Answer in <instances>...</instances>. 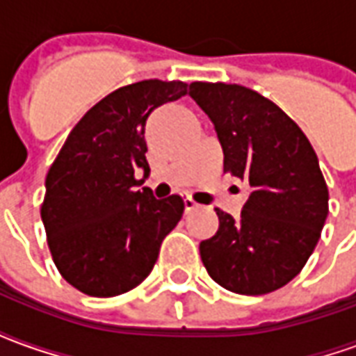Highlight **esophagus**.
Wrapping results in <instances>:
<instances>
[{
  "label": "esophagus",
  "instance_id": "obj_1",
  "mask_svg": "<svg viewBox=\"0 0 356 356\" xmlns=\"http://www.w3.org/2000/svg\"><path fill=\"white\" fill-rule=\"evenodd\" d=\"M198 208V204L191 198V196H185V209L186 211H193V209Z\"/></svg>",
  "mask_w": 356,
  "mask_h": 356
}]
</instances>
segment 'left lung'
<instances>
[{
  "instance_id": "1",
  "label": "left lung",
  "mask_w": 356,
  "mask_h": 356,
  "mask_svg": "<svg viewBox=\"0 0 356 356\" xmlns=\"http://www.w3.org/2000/svg\"><path fill=\"white\" fill-rule=\"evenodd\" d=\"M188 95L216 125L225 171L252 194L238 219L216 208L219 231L200 242L209 276L225 290L263 296L301 273L328 217V186L299 125L257 91L193 81Z\"/></svg>"
}]
</instances>
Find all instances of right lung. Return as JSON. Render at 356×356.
Segmentation results:
<instances>
[{
    "label": "right lung",
    "mask_w": 356,
    "mask_h": 356,
    "mask_svg": "<svg viewBox=\"0 0 356 356\" xmlns=\"http://www.w3.org/2000/svg\"><path fill=\"white\" fill-rule=\"evenodd\" d=\"M183 81L143 80L86 112L45 177L42 221L58 273L76 290L112 298L139 286L163 238L181 221L179 194L156 200L135 171H150L145 125L160 104L186 95Z\"/></svg>",
    "instance_id": "right-lung-1"
}]
</instances>
